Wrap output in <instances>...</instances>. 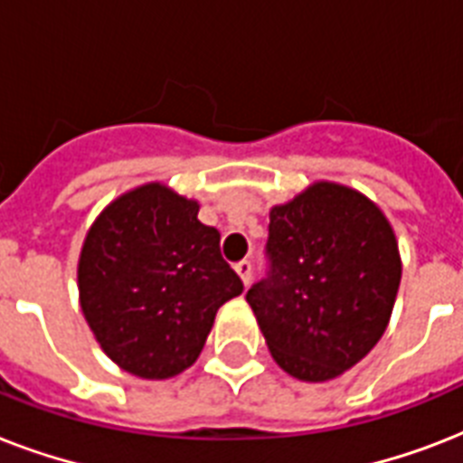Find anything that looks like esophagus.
I'll return each instance as SVG.
<instances>
[{
  "label": "esophagus",
  "instance_id": "34e87169",
  "mask_svg": "<svg viewBox=\"0 0 463 463\" xmlns=\"http://www.w3.org/2000/svg\"><path fill=\"white\" fill-rule=\"evenodd\" d=\"M235 271H238L240 281L245 283V286H250V281H252V264L247 260H242L240 264H235Z\"/></svg>",
  "mask_w": 463,
  "mask_h": 463
}]
</instances>
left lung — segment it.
Returning a JSON list of instances; mask_svg holds the SVG:
<instances>
[{"instance_id": "left-lung-1", "label": "left lung", "mask_w": 463, "mask_h": 463, "mask_svg": "<svg viewBox=\"0 0 463 463\" xmlns=\"http://www.w3.org/2000/svg\"><path fill=\"white\" fill-rule=\"evenodd\" d=\"M271 271L247 290L271 358L303 382L336 380L387 329L402 283L394 228L373 199L317 180L269 211Z\"/></svg>"}]
</instances>
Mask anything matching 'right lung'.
Masks as SVG:
<instances>
[{
    "label": "right lung",
    "instance_id": "right-lung-1",
    "mask_svg": "<svg viewBox=\"0 0 463 463\" xmlns=\"http://www.w3.org/2000/svg\"><path fill=\"white\" fill-rule=\"evenodd\" d=\"M199 202L163 182L112 199L83 238L79 303L105 355L141 380L192 367L218 307L242 293Z\"/></svg>",
    "mask_w": 463,
    "mask_h": 463
}]
</instances>
